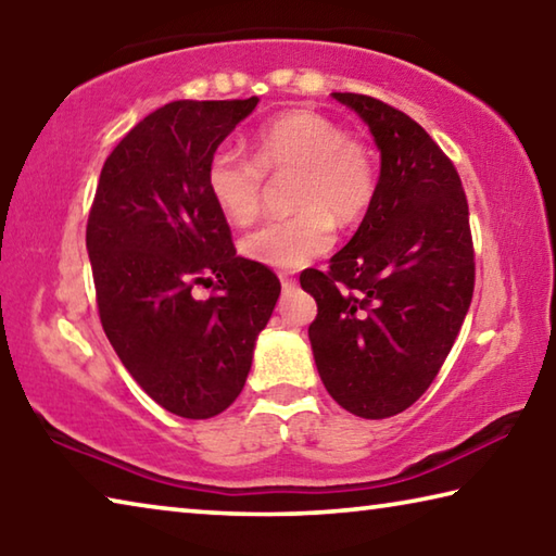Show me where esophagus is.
I'll return each instance as SVG.
<instances>
[{
  "instance_id": "1",
  "label": "esophagus",
  "mask_w": 556,
  "mask_h": 556,
  "mask_svg": "<svg viewBox=\"0 0 556 556\" xmlns=\"http://www.w3.org/2000/svg\"><path fill=\"white\" fill-rule=\"evenodd\" d=\"M279 281H281V289H285V291H291V289L296 287V279H291V277L287 275V271H281V275H279Z\"/></svg>"
}]
</instances>
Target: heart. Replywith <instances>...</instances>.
<instances>
[{"instance_id":"obj_1","label":"heart","mask_w":556,"mask_h":556,"mask_svg":"<svg viewBox=\"0 0 556 556\" xmlns=\"http://www.w3.org/2000/svg\"><path fill=\"white\" fill-rule=\"evenodd\" d=\"M252 154L223 144L208 159L205 186L218 211L235 225L257 218L267 174L294 172V215L248 232L242 255L275 269H301L326 255L336 240L333 220L351 225L370 208L378 168L370 149L318 112L294 110L252 135Z\"/></svg>"}]
</instances>
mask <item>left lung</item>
Wrapping results in <instances>:
<instances>
[{
    "mask_svg": "<svg viewBox=\"0 0 556 556\" xmlns=\"http://www.w3.org/2000/svg\"><path fill=\"white\" fill-rule=\"evenodd\" d=\"M380 149L378 191L328 271L306 269L318 375L355 417H394L434 382L473 296L464 186L425 127L382 100L333 92Z\"/></svg>",
    "mask_w": 556,
    "mask_h": 556,
    "instance_id": "obj_1",
    "label": "left lung"
}]
</instances>
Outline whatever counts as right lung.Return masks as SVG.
<instances>
[{
  "label": "right lung",
  "instance_id": "1",
  "mask_svg": "<svg viewBox=\"0 0 556 556\" xmlns=\"http://www.w3.org/2000/svg\"><path fill=\"white\" fill-rule=\"evenodd\" d=\"M248 100H176L112 149L100 172L86 244L105 336L149 397L184 419L228 409L281 285L235 255L205 186L215 149L257 108ZM195 283L214 294L199 300Z\"/></svg>",
  "mask_w": 556,
  "mask_h": 556
}]
</instances>
